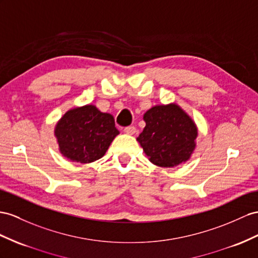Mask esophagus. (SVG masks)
Instances as JSON below:
<instances>
[{
	"instance_id": "34e87169",
	"label": "esophagus",
	"mask_w": 258,
	"mask_h": 258,
	"mask_svg": "<svg viewBox=\"0 0 258 258\" xmlns=\"http://www.w3.org/2000/svg\"><path fill=\"white\" fill-rule=\"evenodd\" d=\"M124 132L128 135H133V134H135L136 128H135V126H126L124 128Z\"/></svg>"
}]
</instances>
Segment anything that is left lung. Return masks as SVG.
Instances as JSON below:
<instances>
[{
	"instance_id": "obj_1",
	"label": "left lung",
	"mask_w": 258,
	"mask_h": 258,
	"mask_svg": "<svg viewBox=\"0 0 258 258\" xmlns=\"http://www.w3.org/2000/svg\"><path fill=\"white\" fill-rule=\"evenodd\" d=\"M146 126L137 137L149 160L172 168L185 162L195 148L194 122L176 104L156 105L144 114Z\"/></svg>"
}]
</instances>
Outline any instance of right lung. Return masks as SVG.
I'll return each instance as SVG.
<instances>
[{"instance_id":"add662e5","label":"right lung","mask_w":258,"mask_h":258,"mask_svg":"<svg viewBox=\"0 0 258 258\" xmlns=\"http://www.w3.org/2000/svg\"><path fill=\"white\" fill-rule=\"evenodd\" d=\"M117 134L113 116L95 105L70 110L55 127L62 155L81 163L100 159Z\"/></svg>"}]
</instances>
